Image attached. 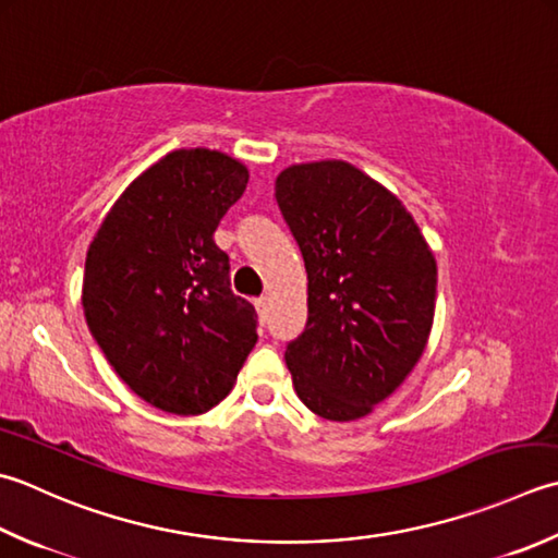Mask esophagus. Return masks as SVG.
Masks as SVG:
<instances>
[{
	"mask_svg": "<svg viewBox=\"0 0 558 558\" xmlns=\"http://www.w3.org/2000/svg\"><path fill=\"white\" fill-rule=\"evenodd\" d=\"M254 304H256L258 319H260V322H266V319H268V307H270V300H268V298H258Z\"/></svg>",
	"mask_w": 558,
	"mask_h": 558,
	"instance_id": "34e87169",
	"label": "esophagus"
}]
</instances>
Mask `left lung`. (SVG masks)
Segmentation results:
<instances>
[{"mask_svg": "<svg viewBox=\"0 0 558 558\" xmlns=\"http://www.w3.org/2000/svg\"><path fill=\"white\" fill-rule=\"evenodd\" d=\"M276 201L307 268V326L286 351L294 391L326 421L363 418L425 351L435 256L397 195L348 161L292 163Z\"/></svg>", "mask_w": 558, "mask_h": 558, "instance_id": "1", "label": "left lung"}]
</instances>
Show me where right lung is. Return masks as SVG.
Here are the masks:
<instances>
[{"instance_id": "right-lung-1", "label": "right lung", "mask_w": 558, "mask_h": 558, "mask_svg": "<svg viewBox=\"0 0 558 558\" xmlns=\"http://www.w3.org/2000/svg\"><path fill=\"white\" fill-rule=\"evenodd\" d=\"M246 183L222 151L173 149L128 185L86 251L82 307L98 348L140 399L177 416L217 407L258 338L213 239Z\"/></svg>"}]
</instances>
